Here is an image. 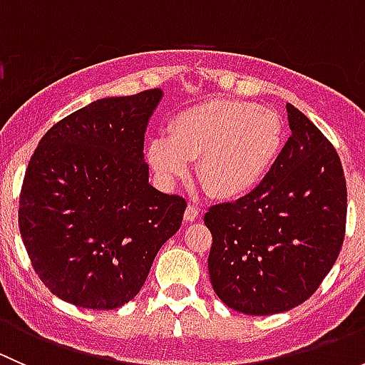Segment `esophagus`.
Segmentation results:
<instances>
[{
  "label": "esophagus",
  "mask_w": 365,
  "mask_h": 365,
  "mask_svg": "<svg viewBox=\"0 0 365 365\" xmlns=\"http://www.w3.org/2000/svg\"><path fill=\"white\" fill-rule=\"evenodd\" d=\"M197 217H200V210H197L194 205L187 206L185 213H183V219H185L187 222H194V220H196Z\"/></svg>",
  "instance_id": "34e87169"
}]
</instances>
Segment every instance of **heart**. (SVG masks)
<instances>
[{
  "mask_svg": "<svg viewBox=\"0 0 365 365\" xmlns=\"http://www.w3.org/2000/svg\"><path fill=\"white\" fill-rule=\"evenodd\" d=\"M284 145V121L274 109L245 101H213L180 113L169 138L150 141L153 171L171 183L197 160V178L212 196L238 200L264 180Z\"/></svg>",
  "mask_w": 365,
  "mask_h": 365,
  "instance_id": "1",
  "label": "heart"
}]
</instances>
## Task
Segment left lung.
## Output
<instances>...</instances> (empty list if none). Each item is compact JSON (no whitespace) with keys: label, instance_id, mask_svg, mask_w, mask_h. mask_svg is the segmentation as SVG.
<instances>
[{"label":"left lung","instance_id":"1","mask_svg":"<svg viewBox=\"0 0 365 365\" xmlns=\"http://www.w3.org/2000/svg\"><path fill=\"white\" fill-rule=\"evenodd\" d=\"M292 135L247 196L212 206L208 272L217 297L268 316L307 300L336 263L346 231V180L332 143L295 106Z\"/></svg>","mask_w":365,"mask_h":365}]
</instances>
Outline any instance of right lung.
<instances>
[{
    "instance_id": "right-lung-1",
    "label": "right lung",
    "mask_w": 365,
    "mask_h": 365,
    "mask_svg": "<svg viewBox=\"0 0 365 365\" xmlns=\"http://www.w3.org/2000/svg\"><path fill=\"white\" fill-rule=\"evenodd\" d=\"M162 90L101 98L46 132L26 169L19 230L53 295L108 311L130 302L183 220L148 183L145 130Z\"/></svg>"
}]
</instances>
